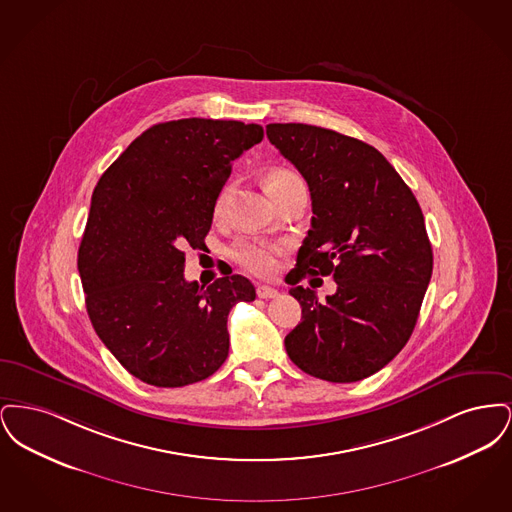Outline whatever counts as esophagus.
<instances>
[{"mask_svg": "<svg viewBox=\"0 0 512 512\" xmlns=\"http://www.w3.org/2000/svg\"><path fill=\"white\" fill-rule=\"evenodd\" d=\"M255 292H257V297H261V299H272V297H278V290H274V288H270V286H265V284H259Z\"/></svg>", "mask_w": 512, "mask_h": 512, "instance_id": "obj_1", "label": "esophagus"}]
</instances>
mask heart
I'll use <instances>...</instances> for the list:
<instances>
[{
	"mask_svg": "<svg viewBox=\"0 0 512 512\" xmlns=\"http://www.w3.org/2000/svg\"><path fill=\"white\" fill-rule=\"evenodd\" d=\"M301 180L297 174H293L292 171H274L270 172L268 176L267 184L270 194L274 195L278 190L286 188L288 184ZM234 186H226L222 192H220L219 199H217V205H215V213L220 215L224 213L226 209V203L232 195ZM282 251V245L280 244H268V242H240V244L234 245L230 249V255L232 259L240 265V267L247 270L249 274H255V276H268L274 272L276 268V257L278 253Z\"/></svg>",
	"mask_w": 512,
	"mask_h": 512,
	"instance_id": "1",
	"label": "heart"
}]
</instances>
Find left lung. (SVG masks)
<instances>
[{"label":"left lung","instance_id":"left-lung-1","mask_svg":"<svg viewBox=\"0 0 512 512\" xmlns=\"http://www.w3.org/2000/svg\"><path fill=\"white\" fill-rule=\"evenodd\" d=\"M267 136L307 180L313 201L311 230L288 274L301 322L286 351L315 378L359 382L413 334L434 267L424 215L376 147L301 122L267 124ZM307 273L332 275L339 290L320 304L296 286Z\"/></svg>","mask_w":512,"mask_h":512}]
</instances>
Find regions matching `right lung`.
Returning <instances> with one entry per match:
<instances>
[{
    "label": "right lung",
    "instance_id": "add662e5",
    "mask_svg": "<svg viewBox=\"0 0 512 512\" xmlns=\"http://www.w3.org/2000/svg\"><path fill=\"white\" fill-rule=\"evenodd\" d=\"M263 140V126L180 119L147 128L101 174L78 249L92 326L132 376L182 388L228 357V313L253 284L184 278V247H201L232 161Z\"/></svg>",
    "mask_w": 512,
    "mask_h": 512
}]
</instances>
